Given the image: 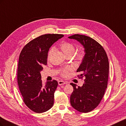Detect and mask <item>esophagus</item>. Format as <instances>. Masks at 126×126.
<instances>
[{
	"mask_svg": "<svg viewBox=\"0 0 126 126\" xmlns=\"http://www.w3.org/2000/svg\"><path fill=\"white\" fill-rule=\"evenodd\" d=\"M66 83H67L66 82L63 81V80H60V81H58V85H60V86L64 85V84H66Z\"/></svg>",
	"mask_w": 126,
	"mask_h": 126,
	"instance_id": "34e87169",
	"label": "esophagus"
}]
</instances>
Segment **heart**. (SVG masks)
Masks as SVG:
<instances>
[{"instance_id": "b5f03b06", "label": "heart", "mask_w": 126, "mask_h": 126, "mask_svg": "<svg viewBox=\"0 0 126 126\" xmlns=\"http://www.w3.org/2000/svg\"><path fill=\"white\" fill-rule=\"evenodd\" d=\"M59 48L62 50L63 54L66 56H71L74 54V52L76 50V47L74 44H72L69 42L64 41L63 43H61L59 45ZM53 52V48H51L49 50L48 54V58H49L50 57L52 53ZM84 53L83 52H79L76 55V59L78 61H81L83 57H84ZM69 70V68H66V69H63L61 74L63 76H67L68 74V71Z\"/></svg>"}]
</instances>
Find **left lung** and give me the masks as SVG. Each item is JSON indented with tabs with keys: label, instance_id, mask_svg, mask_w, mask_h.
Wrapping results in <instances>:
<instances>
[{
	"label": "left lung",
	"instance_id": "1",
	"mask_svg": "<svg viewBox=\"0 0 126 126\" xmlns=\"http://www.w3.org/2000/svg\"><path fill=\"white\" fill-rule=\"evenodd\" d=\"M77 40L85 48V55L77 72L79 78L85 77L82 87L71 83L74 91L70 96L71 106L78 111L87 113L96 108L107 88L109 62L102 46L91 37L75 34L68 37Z\"/></svg>",
	"mask_w": 126,
	"mask_h": 126
}]
</instances>
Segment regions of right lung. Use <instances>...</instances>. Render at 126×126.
Returning <instances> with one entry per match:
<instances>
[{
	"label": "right lung",
	"mask_w": 126,
	"mask_h": 126,
	"mask_svg": "<svg viewBox=\"0 0 126 126\" xmlns=\"http://www.w3.org/2000/svg\"><path fill=\"white\" fill-rule=\"evenodd\" d=\"M63 37L61 34L40 36L26 44L20 54L17 70L19 88L25 105L36 113L47 111L54 105L58 82L53 80L44 85L40 71L47 64L49 48Z\"/></svg>",
	"instance_id": "right-lung-1"
}]
</instances>
